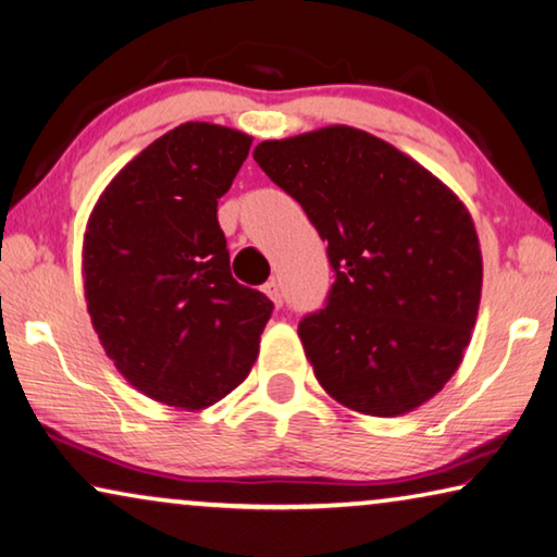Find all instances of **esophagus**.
<instances>
[{
    "mask_svg": "<svg viewBox=\"0 0 557 557\" xmlns=\"http://www.w3.org/2000/svg\"><path fill=\"white\" fill-rule=\"evenodd\" d=\"M262 293L272 299V305H275V307H280V305H282V293H280V285H277V280H270L268 285L262 287Z\"/></svg>",
    "mask_w": 557,
    "mask_h": 557,
    "instance_id": "1",
    "label": "esophagus"
}]
</instances>
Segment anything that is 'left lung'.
<instances>
[{"instance_id":"obj_1","label":"left lung","mask_w":557,"mask_h":557,"mask_svg":"<svg viewBox=\"0 0 557 557\" xmlns=\"http://www.w3.org/2000/svg\"><path fill=\"white\" fill-rule=\"evenodd\" d=\"M255 161L326 240V307L299 322L317 382L367 417L419 409L456 374L479 317L469 208L411 156L351 126L262 140Z\"/></svg>"}]
</instances>
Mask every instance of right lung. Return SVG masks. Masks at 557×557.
<instances>
[{
    "label": "right lung",
    "instance_id": "right-lung-1",
    "mask_svg": "<svg viewBox=\"0 0 557 557\" xmlns=\"http://www.w3.org/2000/svg\"><path fill=\"white\" fill-rule=\"evenodd\" d=\"M252 138L188 121L144 148L96 200L84 233L91 324L148 399L198 411L245 382L272 302L235 282L218 198Z\"/></svg>",
    "mask_w": 557,
    "mask_h": 557
}]
</instances>
